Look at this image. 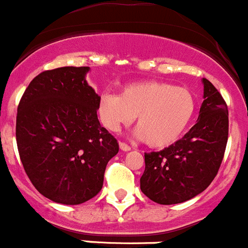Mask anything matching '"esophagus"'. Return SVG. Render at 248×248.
I'll return each instance as SVG.
<instances>
[{"instance_id":"obj_1","label":"esophagus","mask_w":248,"mask_h":248,"mask_svg":"<svg viewBox=\"0 0 248 248\" xmlns=\"http://www.w3.org/2000/svg\"><path fill=\"white\" fill-rule=\"evenodd\" d=\"M120 149L124 150V152H129V150H131V147H129V145L127 144V143L120 142Z\"/></svg>"}]
</instances>
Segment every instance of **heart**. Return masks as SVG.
<instances>
[{
  "label": "heart",
  "instance_id": "1",
  "mask_svg": "<svg viewBox=\"0 0 248 248\" xmlns=\"http://www.w3.org/2000/svg\"><path fill=\"white\" fill-rule=\"evenodd\" d=\"M194 111L196 101L188 89L160 80L131 83L120 95L105 93L98 108L101 124L113 132L131 124L137 116L136 136L152 148L176 142L191 124Z\"/></svg>",
  "mask_w": 248,
  "mask_h": 248
}]
</instances>
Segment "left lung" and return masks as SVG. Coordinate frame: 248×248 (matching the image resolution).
I'll return each mask as SVG.
<instances>
[{"label":"left lung","instance_id":"8db88e82","mask_svg":"<svg viewBox=\"0 0 248 248\" xmlns=\"http://www.w3.org/2000/svg\"><path fill=\"white\" fill-rule=\"evenodd\" d=\"M203 103L197 124L160 152L145 153L140 189L153 202L177 204L202 193L223 161L229 135L228 105L203 78Z\"/></svg>","mask_w":248,"mask_h":248}]
</instances>
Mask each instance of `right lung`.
I'll return each mask as SVG.
<instances>
[{
    "label": "right lung",
    "mask_w": 248,
    "mask_h": 248,
    "mask_svg": "<svg viewBox=\"0 0 248 248\" xmlns=\"http://www.w3.org/2000/svg\"><path fill=\"white\" fill-rule=\"evenodd\" d=\"M89 67L41 72L18 105L16 138L28 177L52 202L80 204L95 197L116 138L98 120L100 96L85 80Z\"/></svg>",
    "instance_id": "obj_1"
}]
</instances>
